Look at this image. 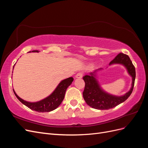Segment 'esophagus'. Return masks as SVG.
I'll return each mask as SVG.
<instances>
[{
	"label": "esophagus",
	"instance_id": "34e87169",
	"mask_svg": "<svg viewBox=\"0 0 148 148\" xmlns=\"http://www.w3.org/2000/svg\"><path fill=\"white\" fill-rule=\"evenodd\" d=\"M83 72H82V71H79V72H78L77 75H75V78H81L83 77Z\"/></svg>",
	"mask_w": 148,
	"mask_h": 148
}]
</instances>
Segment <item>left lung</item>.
Masks as SVG:
<instances>
[{
    "label": "left lung",
    "instance_id": "left-lung-1",
    "mask_svg": "<svg viewBox=\"0 0 148 148\" xmlns=\"http://www.w3.org/2000/svg\"><path fill=\"white\" fill-rule=\"evenodd\" d=\"M122 64L127 69L129 75L132 77V87L130 91L122 96H116L110 95L105 92L101 88L100 85L96 78V74L99 69L95 70L89 75L83 77V80L85 83V86L83 96L86 104L94 109L98 110H107L118 106L121 103L126 101L131 95L133 91L134 84L136 77L135 68L132 64L128 56L120 53L112 60L109 65Z\"/></svg>",
    "mask_w": 148,
    "mask_h": 148
}]
</instances>
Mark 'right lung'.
I'll list each match as a JSON object with an SVG mask.
<instances>
[{
	"label": "right lung",
	"instance_id": "obj_1",
	"mask_svg": "<svg viewBox=\"0 0 148 148\" xmlns=\"http://www.w3.org/2000/svg\"><path fill=\"white\" fill-rule=\"evenodd\" d=\"M32 52H39L38 51H33ZM29 52H31V51ZM73 81V78L72 77H70L62 80L51 95L46 97L45 99L36 102H30L21 99L16 95L15 91L13 89V90L17 99L22 104L28 107L30 109L37 111L38 112H51L55 110L60 105L62 101L64 99L65 94L67 88L70 86Z\"/></svg>",
	"mask_w": 148,
	"mask_h": 148
}]
</instances>
